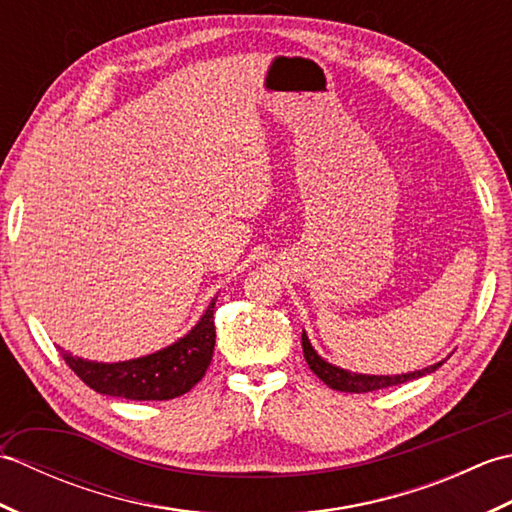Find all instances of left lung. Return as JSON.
I'll return each instance as SVG.
<instances>
[{
    "instance_id": "left-lung-1",
    "label": "left lung",
    "mask_w": 512,
    "mask_h": 512,
    "mask_svg": "<svg viewBox=\"0 0 512 512\" xmlns=\"http://www.w3.org/2000/svg\"><path fill=\"white\" fill-rule=\"evenodd\" d=\"M301 345H303V356H306V363L310 365V369L317 374L325 385L336 389V391H347V394H365V391H376V389H385V387H394V385H402L407 380H416L420 376H427L431 372L444 363H436L431 367L418 369V372H409V374H398V376H367V374H354L347 372V369L336 367L314 352V347L310 345L308 334H301Z\"/></svg>"
}]
</instances>
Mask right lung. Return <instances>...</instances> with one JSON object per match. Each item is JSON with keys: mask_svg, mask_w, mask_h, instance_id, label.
Returning a JSON list of instances; mask_svg holds the SVG:
<instances>
[{"mask_svg": "<svg viewBox=\"0 0 512 512\" xmlns=\"http://www.w3.org/2000/svg\"><path fill=\"white\" fill-rule=\"evenodd\" d=\"M204 310L195 328L165 350L121 363H96L63 352V361L85 385L105 396L127 400H171L198 385L211 365L215 347L213 308Z\"/></svg>", "mask_w": 512, "mask_h": 512, "instance_id": "add662e5", "label": "right lung"}]
</instances>
